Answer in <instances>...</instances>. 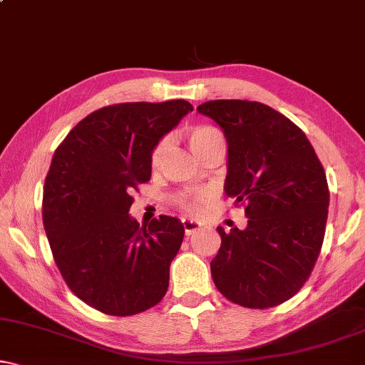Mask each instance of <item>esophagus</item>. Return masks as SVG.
Segmentation results:
<instances>
[{
	"label": "esophagus",
	"mask_w": 365,
	"mask_h": 365,
	"mask_svg": "<svg viewBox=\"0 0 365 365\" xmlns=\"http://www.w3.org/2000/svg\"><path fill=\"white\" fill-rule=\"evenodd\" d=\"M182 225H183V228H185L187 235H192L193 232L200 230V228H202L200 223L195 222V220H190V218H182Z\"/></svg>",
	"instance_id": "esophagus-1"
}]
</instances>
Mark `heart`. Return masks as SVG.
Returning <instances> with one entry per match:
<instances>
[{
  "label": "heart",
  "mask_w": 365,
  "mask_h": 365,
  "mask_svg": "<svg viewBox=\"0 0 365 365\" xmlns=\"http://www.w3.org/2000/svg\"><path fill=\"white\" fill-rule=\"evenodd\" d=\"M187 142L188 147L193 153L197 155L198 158H203L208 152L215 148H223L225 150V140H223V135L218 132L215 126L210 125H193L187 130ZM170 142L167 138L160 140V142L155 145L152 152V162L153 168H158L162 165L165 155L168 152ZM208 193L207 192H193V193H180V195L175 198V203L182 208L183 212L190 213V215H197L200 213L202 207L208 202Z\"/></svg>",
  "instance_id": "heart-1"
}]
</instances>
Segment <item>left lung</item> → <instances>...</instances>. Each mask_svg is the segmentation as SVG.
Listing matches in <instances>:
<instances>
[{
  "instance_id": "1",
  "label": "left lung",
  "mask_w": 365,
  "mask_h": 365,
  "mask_svg": "<svg viewBox=\"0 0 365 365\" xmlns=\"http://www.w3.org/2000/svg\"><path fill=\"white\" fill-rule=\"evenodd\" d=\"M228 145L227 197L244 203V230L225 233L212 260L223 297L249 309L275 307L302 289L324 242L329 210L325 172L305 133L270 106L213 100L197 106Z\"/></svg>"
}]
</instances>
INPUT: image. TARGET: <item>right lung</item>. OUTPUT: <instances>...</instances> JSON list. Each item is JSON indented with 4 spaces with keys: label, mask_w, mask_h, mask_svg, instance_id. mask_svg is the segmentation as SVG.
Returning <instances> with one entry per match:
<instances>
[{
    "label": "right lung",
    "mask_w": 365,
    "mask_h": 365,
    "mask_svg": "<svg viewBox=\"0 0 365 365\" xmlns=\"http://www.w3.org/2000/svg\"><path fill=\"white\" fill-rule=\"evenodd\" d=\"M192 110L185 100L105 106L53 155L43 188L53 259L71 292L100 312L140 314L167 294L185 228L168 215L140 227L130 193L152 177L155 145Z\"/></svg>",
    "instance_id": "right-lung-1"
}]
</instances>
